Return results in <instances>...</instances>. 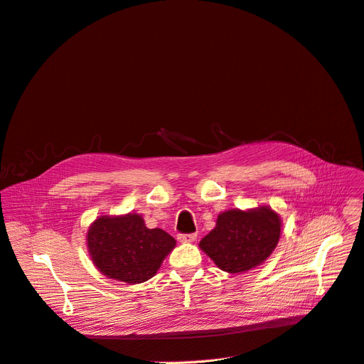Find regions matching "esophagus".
<instances>
[{"label":"esophagus","instance_id":"obj_1","mask_svg":"<svg viewBox=\"0 0 364 364\" xmlns=\"http://www.w3.org/2000/svg\"><path fill=\"white\" fill-rule=\"evenodd\" d=\"M178 241L184 242V244H191V242L196 241V235L195 233H188V235L181 233V235H178Z\"/></svg>","mask_w":364,"mask_h":364}]
</instances>
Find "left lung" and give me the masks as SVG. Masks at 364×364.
I'll use <instances>...</instances> for the list:
<instances>
[{"mask_svg": "<svg viewBox=\"0 0 364 364\" xmlns=\"http://www.w3.org/2000/svg\"><path fill=\"white\" fill-rule=\"evenodd\" d=\"M282 221L267 205L220 213L215 228L199 248L228 274H244L260 266L278 245Z\"/></svg>", "mask_w": 364, "mask_h": 364, "instance_id": "8db88e82", "label": "left lung"}]
</instances>
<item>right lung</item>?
<instances>
[{"label": "right lung", "instance_id": "add662e5", "mask_svg": "<svg viewBox=\"0 0 364 364\" xmlns=\"http://www.w3.org/2000/svg\"><path fill=\"white\" fill-rule=\"evenodd\" d=\"M90 260L109 279L141 284L153 278L177 241L165 230L149 229L143 215H100L87 229Z\"/></svg>", "mask_w": 364, "mask_h": 364}]
</instances>
